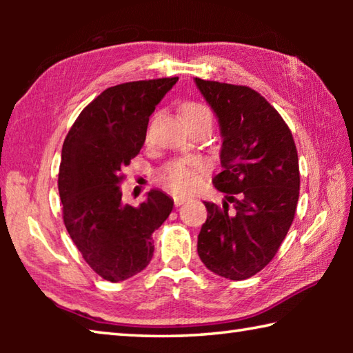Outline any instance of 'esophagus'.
<instances>
[{
  "mask_svg": "<svg viewBox=\"0 0 353 353\" xmlns=\"http://www.w3.org/2000/svg\"><path fill=\"white\" fill-rule=\"evenodd\" d=\"M172 199H174L176 205H182V204H185V202H188L191 198H190V196H185V194H174V196H172Z\"/></svg>",
  "mask_w": 353,
  "mask_h": 353,
  "instance_id": "1",
  "label": "esophagus"
}]
</instances>
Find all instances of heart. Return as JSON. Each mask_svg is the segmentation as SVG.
<instances>
[{
    "label": "heart",
    "instance_id": "b5f03b06",
    "mask_svg": "<svg viewBox=\"0 0 353 353\" xmlns=\"http://www.w3.org/2000/svg\"><path fill=\"white\" fill-rule=\"evenodd\" d=\"M182 117L183 119L198 117L212 118V113L205 105L187 103L182 107ZM205 170L207 163L204 160H176V162L166 165L162 172H160V182L172 191L183 193V191H190L196 187L198 174Z\"/></svg>",
    "mask_w": 353,
    "mask_h": 353
}]
</instances>
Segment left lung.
I'll use <instances>...</instances> for the list:
<instances>
[{"instance_id": "8db88e82", "label": "left lung", "mask_w": 353, "mask_h": 353, "mask_svg": "<svg viewBox=\"0 0 353 353\" xmlns=\"http://www.w3.org/2000/svg\"><path fill=\"white\" fill-rule=\"evenodd\" d=\"M196 87L218 118L223 171L213 185L234 202V210L204 202L207 221L198 254L212 272L244 280L260 272L288 234L294 219L301 176L291 130L260 93L194 77Z\"/></svg>"}]
</instances>
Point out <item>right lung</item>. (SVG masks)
I'll return each mask as SVG.
<instances>
[{
  "instance_id": "right-lung-1",
  "label": "right lung",
  "mask_w": 353,
  "mask_h": 353,
  "mask_svg": "<svg viewBox=\"0 0 353 353\" xmlns=\"http://www.w3.org/2000/svg\"><path fill=\"white\" fill-rule=\"evenodd\" d=\"M179 77L110 87L81 112L63 141L59 194L71 240L109 282L141 272L152 259V234L174 205L151 190L139 207L123 202L121 171L145 145L149 117Z\"/></svg>"
}]
</instances>
